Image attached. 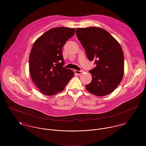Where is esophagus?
<instances>
[{
	"mask_svg": "<svg viewBox=\"0 0 146 146\" xmlns=\"http://www.w3.org/2000/svg\"><path fill=\"white\" fill-rule=\"evenodd\" d=\"M83 72V70H80V71L76 70H74V72H75V74H78V75H80Z\"/></svg>",
	"mask_w": 146,
	"mask_h": 146,
	"instance_id": "1",
	"label": "esophagus"
}]
</instances>
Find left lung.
<instances>
[{
	"label": "left lung",
	"instance_id": "left-lung-1",
	"mask_svg": "<svg viewBox=\"0 0 146 146\" xmlns=\"http://www.w3.org/2000/svg\"><path fill=\"white\" fill-rule=\"evenodd\" d=\"M76 33L87 57L96 64L89 71L92 80L85 85L86 89L98 96L111 93L119 85L124 75V57L120 45L100 27L78 28Z\"/></svg>",
	"mask_w": 146,
	"mask_h": 146
}]
</instances>
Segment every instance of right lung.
Here are the masks:
<instances>
[{
  "label": "right lung",
  "mask_w": 146,
  "mask_h": 146,
  "mask_svg": "<svg viewBox=\"0 0 146 146\" xmlns=\"http://www.w3.org/2000/svg\"><path fill=\"white\" fill-rule=\"evenodd\" d=\"M75 29L54 27L34 43L30 57L31 79L42 93L52 96L62 92L73 77L74 72L63 67L62 48L75 34Z\"/></svg>",
  "instance_id": "obj_1"
}]
</instances>
